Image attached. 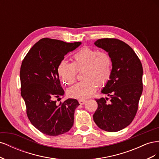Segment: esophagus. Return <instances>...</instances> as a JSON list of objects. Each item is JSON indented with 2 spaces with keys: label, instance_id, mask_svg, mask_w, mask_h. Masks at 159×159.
<instances>
[{
  "label": "esophagus",
  "instance_id": "esophagus-1",
  "mask_svg": "<svg viewBox=\"0 0 159 159\" xmlns=\"http://www.w3.org/2000/svg\"><path fill=\"white\" fill-rule=\"evenodd\" d=\"M86 101L84 100V99H79L78 100V102L80 105H84Z\"/></svg>",
  "mask_w": 159,
  "mask_h": 159
}]
</instances>
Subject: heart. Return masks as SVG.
Here are the masks:
<instances>
[{
	"mask_svg": "<svg viewBox=\"0 0 159 159\" xmlns=\"http://www.w3.org/2000/svg\"><path fill=\"white\" fill-rule=\"evenodd\" d=\"M73 62L61 61L57 73L62 83L71 85L76 80L77 71L84 68L83 81L75 84L68 89L69 96L77 99H85L92 95L97 84L102 86L107 83L112 73L113 61L108 52L84 47L75 52Z\"/></svg>",
	"mask_w": 159,
	"mask_h": 159,
	"instance_id": "b5f03b06",
	"label": "heart"
}]
</instances>
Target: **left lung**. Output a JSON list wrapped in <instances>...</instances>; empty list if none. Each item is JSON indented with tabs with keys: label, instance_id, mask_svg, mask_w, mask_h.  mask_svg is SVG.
<instances>
[{
	"label": "left lung",
	"instance_id": "left-lung-1",
	"mask_svg": "<svg viewBox=\"0 0 159 159\" xmlns=\"http://www.w3.org/2000/svg\"><path fill=\"white\" fill-rule=\"evenodd\" d=\"M94 44L111 56L113 68L102 91L110 98L95 99L98 107L93 118L101 129L117 132L130 125L137 114L143 92L142 64L131 48L119 39L102 38Z\"/></svg>",
	"mask_w": 159,
	"mask_h": 159
}]
</instances>
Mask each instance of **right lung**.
<instances>
[{
  "mask_svg": "<svg viewBox=\"0 0 159 159\" xmlns=\"http://www.w3.org/2000/svg\"><path fill=\"white\" fill-rule=\"evenodd\" d=\"M81 44L42 38L31 48L22 62L21 95L28 118L47 135H60L73 126L75 109L80 104L75 99L57 103L64 94L57 68L64 56Z\"/></svg>",
  "mask_w": 159,
  "mask_h": 159,
  "instance_id": "add662e5",
  "label": "right lung"
}]
</instances>
